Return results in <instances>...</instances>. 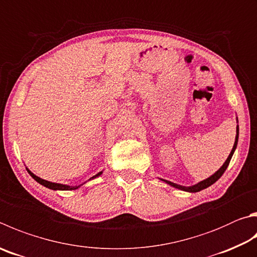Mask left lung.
Listing matches in <instances>:
<instances>
[{"label": "left lung", "instance_id": "8db88e82", "mask_svg": "<svg viewBox=\"0 0 257 257\" xmlns=\"http://www.w3.org/2000/svg\"><path fill=\"white\" fill-rule=\"evenodd\" d=\"M238 132H239V129H238V125H237V135H236V139H235L234 147H232L231 152H230V154H229V156H228L226 162L223 163V165H222V166L220 167V169H219L213 175H211L210 177H208V179L201 181V182H200V183L195 184V185H193V186H182V185H179V184L172 183V182H170V181H166V180H163V181L166 182L167 184L174 186V188H176V189H180V190H183V191H188V192H199V191H201V190H203V189H207L208 186L213 184L214 182L220 179V176H221L223 173H225L226 169L228 167V165H229L230 160H231V157H232V154H234L235 149H236V147H237V142H238Z\"/></svg>", "mask_w": 257, "mask_h": 257}]
</instances>
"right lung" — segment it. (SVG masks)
<instances>
[{
  "mask_svg": "<svg viewBox=\"0 0 257 257\" xmlns=\"http://www.w3.org/2000/svg\"><path fill=\"white\" fill-rule=\"evenodd\" d=\"M27 171H28V173H29L32 177H34V179L38 182V183H40L41 185H44V186H46V188H48V189H51V190H76V189H78L80 188V186L82 185H75V186H69V185H65V184H59V183H53V182H49V181H46V180H43V179H40V177H38V176H36L34 173H31V172L27 169ZM102 174V172H100V173H97L96 175H94L93 177H91V179H95L96 176H99V175H101ZM90 179V180H91Z\"/></svg>",
  "mask_w": 257,
  "mask_h": 257,
  "instance_id": "1",
  "label": "right lung"
}]
</instances>
